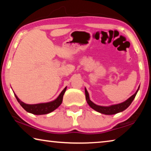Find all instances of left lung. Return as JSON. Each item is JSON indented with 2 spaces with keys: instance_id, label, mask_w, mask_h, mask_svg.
<instances>
[{
  "instance_id": "left-lung-1",
  "label": "left lung",
  "mask_w": 151,
  "mask_h": 151,
  "mask_svg": "<svg viewBox=\"0 0 151 151\" xmlns=\"http://www.w3.org/2000/svg\"><path fill=\"white\" fill-rule=\"evenodd\" d=\"M139 87L140 86H139V88H138L136 93H135L133 95H132L131 97H130L129 99H128L127 101H125L122 103L114 104V105H111L109 106H103L96 105V104L93 103V102L90 100V99H89L88 93L85 88V91L86 100L87 101V103L88 104V105L90 106L92 109H94V111L100 112V113H102V114H108V115H110V114H114L118 113V112L124 111L125 109H127L128 107L130 106V104H131L132 101H133L134 99L135 98V96H136L137 92L139 91Z\"/></svg>"
}]
</instances>
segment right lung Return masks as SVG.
I'll return each mask as SVG.
<instances>
[{
	"label": "right lung",
	"mask_w": 151,
	"mask_h": 151,
	"mask_svg": "<svg viewBox=\"0 0 151 151\" xmlns=\"http://www.w3.org/2000/svg\"><path fill=\"white\" fill-rule=\"evenodd\" d=\"M66 90V86L64 88V90L61 92L59 96L57 97V99L55 101L49 102V103H40L36 104H28L23 103L20 99L18 98L17 96L14 94L15 97L17 100L20 103L21 106L23 108L25 111L30 113L37 114V115H40V114H46L55 111L56 109H57L59 106L63 102V95L65 94Z\"/></svg>",
	"instance_id": "right-lung-1"
}]
</instances>
